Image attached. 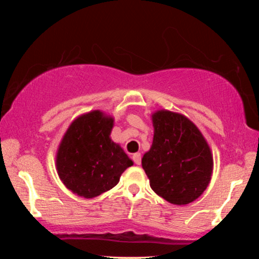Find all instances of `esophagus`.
Masks as SVG:
<instances>
[{"label": "esophagus", "mask_w": 259, "mask_h": 259, "mask_svg": "<svg viewBox=\"0 0 259 259\" xmlns=\"http://www.w3.org/2000/svg\"><path fill=\"white\" fill-rule=\"evenodd\" d=\"M133 160L138 165L142 163V155H140V153H135V154H133Z\"/></svg>", "instance_id": "34e87169"}]
</instances>
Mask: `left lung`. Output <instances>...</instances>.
<instances>
[{
	"label": "left lung",
	"instance_id": "obj_1",
	"mask_svg": "<svg viewBox=\"0 0 259 259\" xmlns=\"http://www.w3.org/2000/svg\"><path fill=\"white\" fill-rule=\"evenodd\" d=\"M152 120V147L142 160L152 190L172 204L191 203L211 178L213 162L208 144L182 114L157 111Z\"/></svg>",
	"mask_w": 259,
	"mask_h": 259
}]
</instances>
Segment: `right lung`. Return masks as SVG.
Here are the masks:
<instances>
[{
    "label": "right lung",
    "instance_id": "1",
    "mask_svg": "<svg viewBox=\"0 0 259 259\" xmlns=\"http://www.w3.org/2000/svg\"><path fill=\"white\" fill-rule=\"evenodd\" d=\"M113 117L94 111L69 125L57 153V170L68 190L85 199L109 191L133 165L123 150L109 138Z\"/></svg>",
    "mask_w": 259,
    "mask_h": 259
}]
</instances>
